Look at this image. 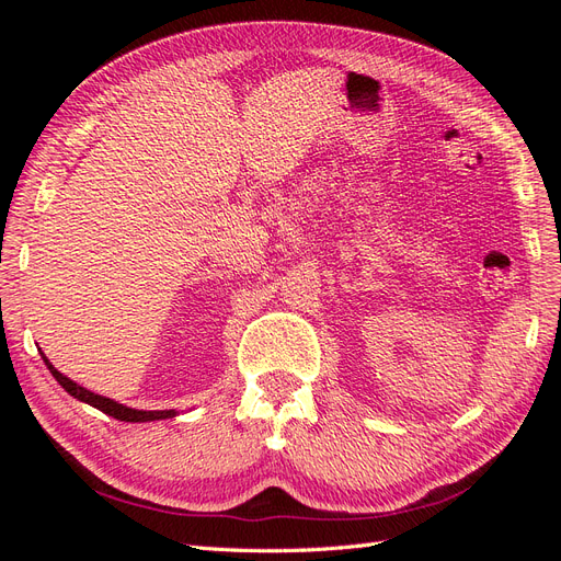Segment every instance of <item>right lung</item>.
Segmentation results:
<instances>
[{
    "mask_svg": "<svg viewBox=\"0 0 561 561\" xmlns=\"http://www.w3.org/2000/svg\"><path fill=\"white\" fill-rule=\"evenodd\" d=\"M42 358H44V363H46V367H48V371L50 375L56 377V381L67 390V393L70 396H75L77 400H81V402H87V404H91V407H95V410H100V412H105L107 416H114V419H118V421H130V423H142V421H159V419H173L178 412L175 410H163V412H142V410H130V407H124V404H118V402H114V400H110V398H103V396H95V393H91V390H87L83 386H79V383H75L72 379H67V377H62L60 371L48 363V358L46 355L42 353Z\"/></svg>",
    "mask_w": 561,
    "mask_h": 561,
    "instance_id": "obj_1",
    "label": "right lung"
}]
</instances>
